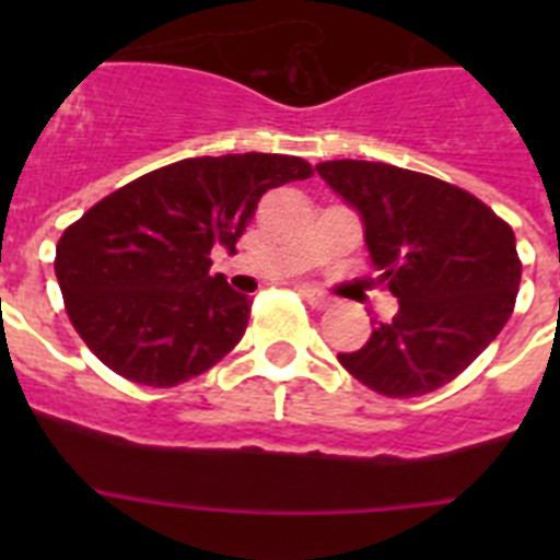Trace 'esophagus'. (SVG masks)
<instances>
[{"label":"esophagus","instance_id":"esophagus-1","mask_svg":"<svg viewBox=\"0 0 560 560\" xmlns=\"http://www.w3.org/2000/svg\"><path fill=\"white\" fill-rule=\"evenodd\" d=\"M300 294L305 296V303L314 305V308H328L330 305V296L325 291L314 289V285H300Z\"/></svg>","mask_w":560,"mask_h":560}]
</instances>
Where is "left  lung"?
<instances>
[{
	"mask_svg": "<svg viewBox=\"0 0 560 560\" xmlns=\"http://www.w3.org/2000/svg\"><path fill=\"white\" fill-rule=\"evenodd\" d=\"M316 173L364 224L378 283L398 314L341 368L387 398L427 395L457 378L499 336L516 305V235L491 207L427 173L336 160Z\"/></svg>",
	"mask_w": 560,
	"mask_h": 560,
	"instance_id": "8db88e82",
	"label": "left lung"
}]
</instances>
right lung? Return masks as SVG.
I'll list each match as a JSON object with an SVG mask.
<instances>
[{
  "label": "right lung",
  "instance_id": "obj_1",
  "mask_svg": "<svg viewBox=\"0 0 560 560\" xmlns=\"http://www.w3.org/2000/svg\"><path fill=\"white\" fill-rule=\"evenodd\" d=\"M283 153L190 156L114 190L56 246L69 323L114 373L176 387L207 373L244 336L252 300L210 275V249L237 237L271 187L308 179Z\"/></svg>",
  "mask_w": 560,
  "mask_h": 560
}]
</instances>
